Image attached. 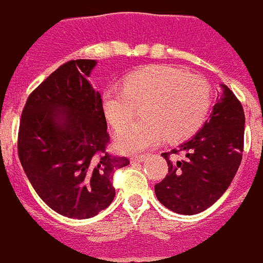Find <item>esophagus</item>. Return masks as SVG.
Instances as JSON below:
<instances>
[{
	"label": "esophagus",
	"mask_w": 263,
	"mask_h": 263,
	"mask_svg": "<svg viewBox=\"0 0 263 263\" xmlns=\"http://www.w3.org/2000/svg\"><path fill=\"white\" fill-rule=\"evenodd\" d=\"M145 158H146V155H135L131 158V162H142Z\"/></svg>",
	"instance_id": "34e87169"
}]
</instances>
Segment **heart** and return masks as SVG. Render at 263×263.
Returning <instances> with one entry per match:
<instances>
[{
	"instance_id": "obj_1",
	"label": "heart",
	"mask_w": 263,
	"mask_h": 263,
	"mask_svg": "<svg viewBox=\"0 0 263 263\" xmlns=\"http://www.w3.org/2000/svg\"><path fill=\"white\" fill-rule=\"evenodd\" d=\"M143 120L117 135L122 151H141L167 138L187 139L203 126L211 105V88L203 76L173 66H149L128 74L122 87L103 91L101 105L115 131L126 126L142 105Z\"/></svg>"
}]
</instances>
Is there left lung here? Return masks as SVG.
I'll return each instance as SVG.
<instances>
[{
	"label": "left lung",
	"instance_id": "obj_1",
	"mask_svg": "<svg viewBox=\"0 0 263 263\" xmlns=\"http://www.w3.org/2000/svg\"><path fill=\"white\" fill-rule=\"evenodd\" d=\"M245 115L242 104L227 86L217 98L213 114L190 141L165 152L169 172L155 193L177 214L193 215L207 210L224 194L241 165ZM183 154L173 162L170 155Z\"/></svg>",
	"mask_w": 263,
	"mask_h": 263
}]
</instances>
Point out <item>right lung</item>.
<instances>
[{
	"label": "right lung",
	"instance_id": "obj_1",
	"mask_svg": "<svg viewBox=\"0 0 263 263\" xmlns=\"http://www.w3.org/2000/svg\"><path fill=\"white\" fill-rule=\"evenodd\" d=\"M94 60L66 62L29 94L18 131V156L37 196L69 218H90L114 200L112 176L129 165L107 151L101 94L87 77Z\"/></svg>",
	"mask_w": 263,
	"mask_h": 263
}]
</instances>
